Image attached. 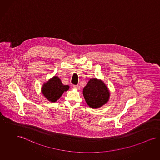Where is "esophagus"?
<instances>
[{
	"instance_id": "obj_1",
	"label": "esophagus",
	"mask_w": 160,
	"mask_h": 160,
	"mask_svg": "<svg viewBox=\"0 0 160 160\" xmlns=\"http://www.w3.org/2000/svg\"><path fill=\"white\" fill-rule=\"evenodd\" d=\"M73 88L77 89V90H79L81 89V87L79 85H73Z\"/></svg>"
}]
</instances>
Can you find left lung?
I'll return each instance as SVG.
<instances>
[{
  "instance_id": "obj_1",
  "label": "left lung",
  "mask_w": 160,
  "mask_h": 160,
  "mask_svg": "<svg viewBox=\"0 0 160 160\" xmlns=\"http://www.w3.org/2000/svg\"><path fill=\"white\" fill-rule=\"evenodd\" d=\"M83 95L89 107L92 108H98L108 101L110 93L102 80L92 78L83 88Z\"/></svg>"
}]
</instances>
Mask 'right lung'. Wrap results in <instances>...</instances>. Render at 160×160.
Masks as SVG:
<instances>
[{
	"label": "right lung",
	"mask_w": 160,
	"mask_h": 160,
	"mask_svg": "<svg viewBox=\"0 0 160 160\" xmlns=\"http://www.w3.org/2000/svg\"><path fill=\"white\" fill-rule=\"evenodd\" d=\"M69 89V85H63L59 78L54 76L42 85V93L48 100L54 102Z\"/></svg>",
	"instance_id": "1"
}]
</instances>
